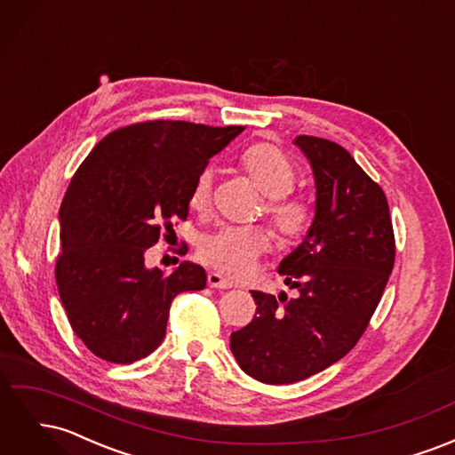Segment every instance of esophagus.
I'll return each mask as SVG.
<instances>
[{"label": "esophagus", "instance_id": "obj_1", "mask_svg": "<svg viewBox=\"0 0 455 455\" xmlns=\"http://www.w3.org/2000/svg\"><path fill=\"white\" fill-rule=\"evenodd\" d=\"M206 283H209L211 288H231L233 286L231 281H228L226 277H222V275L216 271H211L209 275H206Z\"/></svg>", "mask_w": 455, "mask_h": 455}]
</instances>
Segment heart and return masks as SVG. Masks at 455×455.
<instances>
[{"label": "heart", "instance_id": "heart-1", "mask_svg": "<svg viewBox=\"0 0 455 455\" xmlns=\"http://www.w3.org/2000/svg\"><path fill=\"white\" fill-rule=\"evenodd\" d=\"M241 169L267 197L266 214L284 241L299 239L311 226V209L306 201L286 197L296 184L292 163L273 144H256L241 157ZM212 169H203L191 188L189 204L204 212L211 206ZM271 246V235L264 228H220L199 243L197 254L206 266L229 277H243L256 259Z\"/></svg>", "mask_w": 455, "mask_h": 455}]
</instances>
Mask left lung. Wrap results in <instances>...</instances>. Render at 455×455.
<instances>
[{"label":"left lung","mask_w":455,"mask_h":455,"mask_svg":"<svg viewBox=\"0 0 455 455\" xmlns=\"http://www.w3.org/2000/svg\"><path fill=\"white\" fill-rule=\"evenodd\" d=\"M315 176V218L281 264L298 298L252 291L254 319L231 334V353L251 378L284 385L338 363L361 339L395 264L383 189L346 148L296 136Z\"/></svg>","instance_id":"left-lung-1"}]
</instances>
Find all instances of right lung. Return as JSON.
<instances>
[{"label":"right lung","instance_id":"add662e5","mask_svg":"<svg viewBox=\"0 0 455 455\" xmlns=\"http://www.w3.org/2000/svg\"><path fill=\"white\" fill-rule=\"evenodd\" d=\"M244 127L146 121L117 129L79 164L60 206L54 277L76 336L100 359L131 364L156 351L176 294L203 291L206 273L182 261L149 269L144 254L186 220L209 159ZM174 233V231H172Z\"/></svg>","mask_w":455,"mask_h":455}]
</instances>
